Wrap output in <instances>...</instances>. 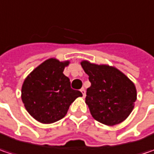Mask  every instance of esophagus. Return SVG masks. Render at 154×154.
<instances>
[{
    "instance_id": "34e87169",
    "label": "esophagus",
    "mask_w": 154,
    "mask_h": 154,
    "mask_svg": "<svg viewBox=\"0 0 154 154\" xmlns=\"http://www.w3.org/2000/svg\"><path fill=\"white\" fill-rule=\"evenodd\" d=\"M80 92H81L82 95H83V98H85L86 97V91H85V89L84 88H81L80 89Z\"/></svg>"
}]
</instances>
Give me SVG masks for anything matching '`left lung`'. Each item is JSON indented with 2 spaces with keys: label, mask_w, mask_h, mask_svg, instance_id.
I'll list each match as a JSON object with an SVG mask.
<instances>
[{
  "label": "left lung",
  "mask_w": 154,
  "mask_h": 154,
  "mask_svg": "<svg viewBox=\"0 0 154 154\" xmlns=\"http://www.w3.org/2000/svg\"><path fill=\"white\" fill-rule=\"evenodd\" d=\"M80 64L91 82L86 90V103L92 117L108 126L124 121L137 98L134 84L115 67L86 60Z\"/></svg>",
  "instance_id": "left-lung-1"
}]
</instances>
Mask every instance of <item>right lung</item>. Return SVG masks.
Masks as SVG:
<instances>
[{"mask_svg": "<svg viewBox=\"0 0 154 154\" xmlns=\"http://www.w3.org/2000/svg\"><path fill=\"white\" fill-rule=\"evenodd\" d=\"M69 61L50 58L31 72L24 80L21 98L28 113L42 123L49 124L63 118L80 91L73 90L63 74Z\"/></svg>", "mask_w": 154, "mask_h": 154, "instance_id": "add662e5", "label": "right lung"}]
</instances>
